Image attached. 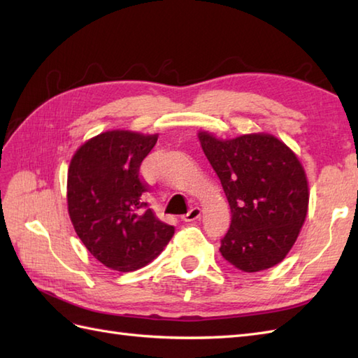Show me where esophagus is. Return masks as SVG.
<instances>
[{
	"mask_svg": "<svg viewBox=\"0 0 358 358\" xmlns=\"http://www.w3.org/2000/svg\"><path fill=\"white\" fill-rule=\"evenodd\" d=\"M200 215H202V209H200L199 206H194V208H191L184 217H182V220H184V222H194V220L200 219Z\"/></svg>",
	"mask_w": 358,
	"mask_h": 358,
	"instance_id": "1",
	"label": "esophagus"
}]
</instances>
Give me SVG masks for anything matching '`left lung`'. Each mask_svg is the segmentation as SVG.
I'll use <instances>...</instances> for the list:
<instances>
[{
	"label": "left lung",
	"instance_id": "1",
	"mask_svg": "<svg viewBox=\"0 0 358 358\" xmlns=\"http://www.w3.org/2000/svg\"><path fill=\"white\" fill-rule=\"evenodd\" d=\"M197 136L232 213L222 257L248 273L280 264L298 240L308 211V180L299 158L264 132L222 139L199 130Z\"/></svg>",
	"mask_w": 358,
	"mask_h": 358
}]
</instances>
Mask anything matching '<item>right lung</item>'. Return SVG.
<instances>
[{"mask_svg":"<svg viewBox=\"0 0 358 358\" xmlns=\"http://www.w3.org/2000/svg\"><path fill=\"white\" fill-rule=\"evenodd\" d=\"M158 134L108 130L85 141L68 167L66 203L74 231L101 264L138 270L158 257L174 228L144 209L141 162Z\"/></svg>","mask_w":358,"mask_h":358,"instance_id":"add662e5","label":"right lung"}]
</instances>
